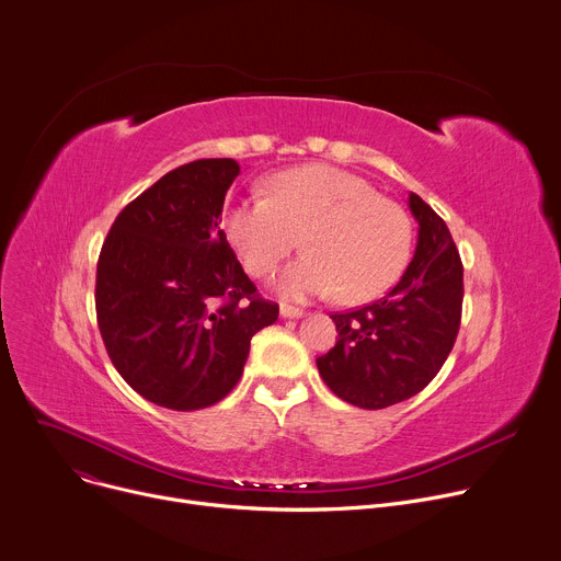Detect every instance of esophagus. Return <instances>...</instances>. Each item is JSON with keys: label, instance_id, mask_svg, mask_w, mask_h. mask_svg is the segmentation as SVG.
Instances as JSON below:
<instances>
[{"label": "esophagus", "instance_id": "34e87169", "mask_svg": "<svg viewBox=\"0 0 561 561\" xmlns=\"http://www.w3.org/2000/svg\"><path fill=\"white\" fill-rule=\"evenodd\" d=\"M279 316H282V318H301L304 311H301V309H295V307H288V304H282V307H279Z\"/></svg>", "mask_w": 561, "mask_h": 561}]
</instances>
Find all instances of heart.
I'll use <instances>...</instances> for the list:
<instances>
[{
	"mask_svg": "<svg viewBox=\"0 0 561 561\" xmlns=\"http://www.w3.org/2000/svg\"><path fill=\"white\" fill-rule=\"evenodd\" d=\"M226 232L245 271L271 275L297 248L307 250L277 279L290 299L335 290L346 304L385 293L412 250V221L365 179L331 165H304L273 176L266 196L226 213Z\"/></svg>",
	"mask_w": 561,
	"mask_h": 561,
	"instance_id": "heart-1",
	"label": "heart"
}]
</instances>
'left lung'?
<instances>
[{"label":"left lung","instance_id":"8db88e82","mask_svg":"<svg viewBox=\"0 0 561 561\" xmlns=\"http://www.w3.org/2000/svg\"><path fill=\"white\" fill-rule=\"evenodd\" d=\"M416 252L400 282L367 307L333 313L335 346L316 360L327 387L363 410H385L423 391L456 342L463 262L445 221L410 194Z\"/></svg>","mask_w":561,"mask_h":561}]
</instances>
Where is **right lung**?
I'll list each match as a JSON object with an SVG mask.
<instances>
[{
  "label": "right lung",
  "mask_w": 561,
  "mask_h": 561,
  "mask_svg": "<svg viewBox=\"0 0 561 561\" xmlns=\"http://www.w3.org/2000/svg\"><path fill=\"white\" fill-rule=\"evenodd\" d=\"M232 159L185 163L121 210L95 271V316L123 380L174 412L226 398L252 335L279 316L221 230Z\"/></svg>",
  "instance_id": "obj_1"
}]
</instances>
